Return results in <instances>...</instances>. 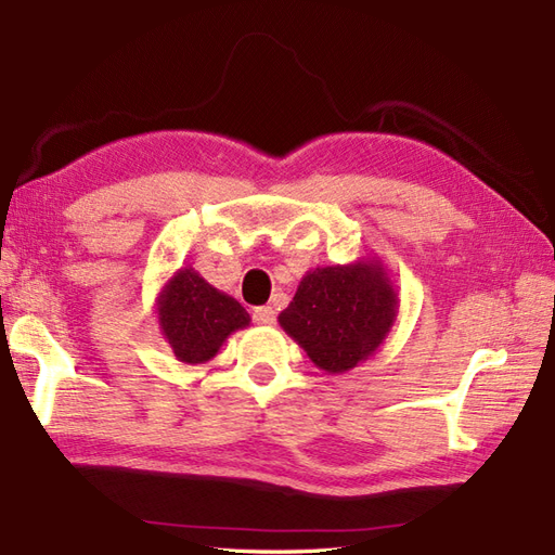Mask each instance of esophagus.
<instances>
[{
  "instance_id": "34e87169",
  "label": "esophagus",
  "mask_w": 555,
  "mask_h": 555,
  "mask_svg": "<svg viewBox=\"0 0 555 555\" xmlns=\"http://www.w3.org/2000/svg\"><path fill=\"white\" fill-rule=\"evenodd\" d=\"M251 318L259 324H275V310L270 306H259V308H254Z\"/></svg>"
}]
</instances>
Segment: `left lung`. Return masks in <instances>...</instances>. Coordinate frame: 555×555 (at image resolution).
Listing matches in <instances>:
<instances>
[{
  "label": "left lung",
  "mask_w": 555,
  "mask_h": 555,
  "mask_svg": "<svg viewBox=\"0 0 555 555\" xmlns=\"http://www.w3.org/2000/svg\"><path fill=\"white\" fill-rule=\"evenodd\" d=\"M398 292L382 259L313 268L301 278L278 322L310 362L344 374L384 346L398 320Z\"/></svg>",
  "instance_id": "obj_1"
}]
</instances>
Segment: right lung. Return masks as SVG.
<instances>
[{
	"label": "right lung",
	"mask_w": 555,
	"mask_h": 555,
	"mask_svg": "<svg viewBox=\"0 0 555 555\" xmlns=\"http://www.w3.org/2000/svg\"><path fill=\"white\" fill-rule=\"evenodd\" d=\"M159 332L183 364H205L228 336L249 327V313L216 289L195 268H179L155 299Z\"/></svg>",
	"instance_id": "right-lung-1"
}]
</instances>
